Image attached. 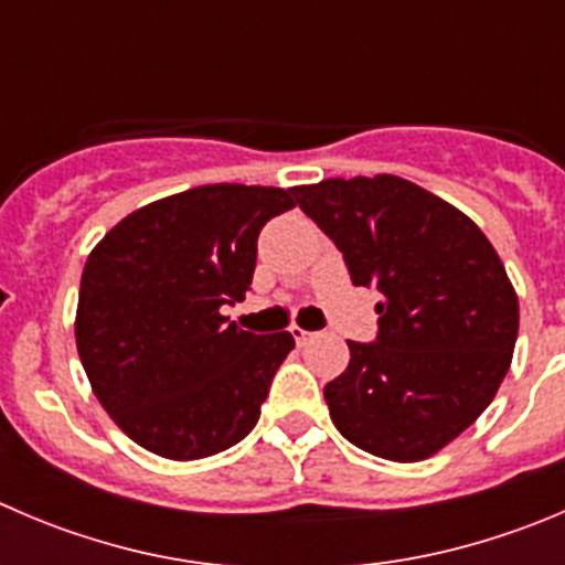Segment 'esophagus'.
<instances>
[{
  "instance_id": "esophagus-1",
  "label": "esophagus",
  "mask_w": 565,
  "mask_h": 565,
  "mask_svg": "<svg viewBox=\"0 0 565 565\" xmlns=\"http://www.w3.org/2000/svg\"><path fill=\"white\" fill-rule=\"evenodd\" d=\"M291 335H294V341L299 343V347H305V343H308L310 338H313V332L302 330V327H291Z\"/></svg>"
}]
</instances>
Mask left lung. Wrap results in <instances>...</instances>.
I'll return each instance as SVG.
<instances>
[{
    "mask_svg": "<svg viewBox=\"0 0 565 565\" xmlns=\"http://www.w3.org/2000/svg\"><path fill=\"white\" fill-rule=\"evenodd\" d=\"M338 246L354 286L374 288L377 338L349 341L324 385L332 424L363 452L416 463L491 405L513 358L519 299L466 213L394 174L291 188Z\"/></svg>",
    "mask_w": 565,
    "mask_h": 565,
    "instance_id": "left-lung-1",
    "label": "left lung"
}]
</instances>
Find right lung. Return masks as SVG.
Instances as JSON below:
<instances>
[{"instance_id": "right-lung-1", "label": "right lung", "mask_w": 565, "mask_h": 565, "mask_svg": "<svg viewBox=\"0 0 565 565\" xmlns=\"http://www.w3.org/2000/svg\"><path fill=\"white\" fill-rule=\"evenodd\" d=\"M291 207L282 188L199 185L121 218L88 255L79 360L102 407L149 452L207 458L260 418L294 338L241 330L222 308L246 297L257 235Z\"/></svg>"}]
</instances>
